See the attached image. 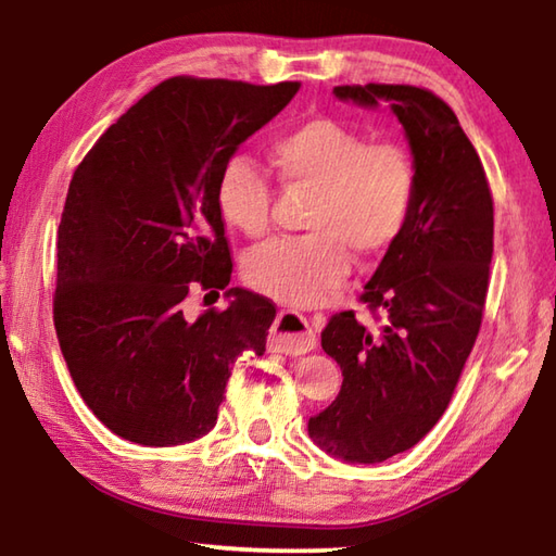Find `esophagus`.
<instances>
[{
    "mask_svg": "<svg viewBox=\"0 0 556 556\" xmlns=\"http://www.w3.org/2000/svg\"><path fill=\"white\" fill-rule=\"evenodd\" d=\"M269 345L285 355H304L314 351L316 333L306 316L296 312H279L269 333Z\"/></svg>",
    "mask_w": 556,
    "mask_h": 556,
    "instance_id": "obj_1",
    "label": "esophagus"
}]
</instances>
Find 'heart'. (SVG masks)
I'll return each instance as SVG.
<instances>
[{
  "label": "heart",
  "mask_w": 556,
  "mask_h": 556,
  "mask_svg": "<svg viewBox=\"0 0 556 556\" xmlns=\"http://www.w3.org/2000/svg\"><path fill=\"white\" fill-rule=\"evenodd\" d=\"M281 184L308 188L301 238H277L244 257V277L262 294L285 304H316L357 265H372L409 218L414 168L392 142L365 144L353 127L314 117L269 144ZM271 188L250 159L235 156L215 184V205L232 230L260 238L269 223Z\"/></svg>",
  "instance_id": "1"
}]
</instances>
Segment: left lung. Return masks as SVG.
Listing matches in <instances>:
<instances>
[{"mask_svg": "<svg viewBox=\"0 0 556 556\" xmlns=\"http://www.w3.org/2000/svg\"><path fill=\"white\" fill-rule=\"evenodd\" d=\"M357 108H390L404 129L414 201L365 294L384 314L370 331L353 312L328 318L324 351L343 384L308 419V437L345 464H382L437 425L481 328L493 257V199L481 159L444 100L412 86H338Z\"/></svg>", "mask_w": 556, "mask_h": 556, "instance_id": "8db88e82", "label": "left lung"}]
</instances>
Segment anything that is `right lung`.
<instances>
[{
    "label": "right lung",
    "mask_w": 556,
    "mask_h": 556,
    "mask_svg": "<svg viewBox=\"0 0 556 556\" xmlns=\"http://www.w3.org/2000/svg\"><path fill=\"white\" fill-rule=\"evenodd\" d=\"M299 83L172 78L131 105L75 172L59 225L53 321L71 378L112 434L178 446L215 427L230 365L265 353L277 308L228 287L215 184ZM195 283L229 306L182 314Z\"/></svg>",
    "instance_id": "add662e5"
}]
</instances>
